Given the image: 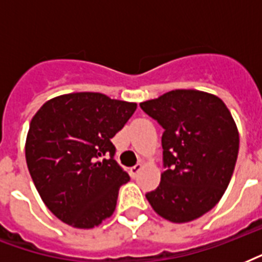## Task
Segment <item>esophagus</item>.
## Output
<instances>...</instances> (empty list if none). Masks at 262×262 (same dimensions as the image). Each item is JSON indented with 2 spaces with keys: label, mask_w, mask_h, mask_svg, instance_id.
<instances>
[{
  "label": "esophagus",
  "mask_w": 262,
  "mask_h": 262,
  "mask_svg": "<svg viewBox=\"0 0 262 262\" xmlns=\"http://www.w3.org/2000/svg\"><path fill=\"white\" fill-rule=\"evenodd\" d=\"M141 168H143V164L141 163H137L136 166H133V167L130 168V175H132V178H136L137 175H139V172L141 171Z\"/></svg>",
  "instance_id": "esophagus-1"
}]
</instances>
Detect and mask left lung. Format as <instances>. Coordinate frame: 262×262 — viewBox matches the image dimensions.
Returning <instances> with one entry per match:
<instances>
[{
    "label": "left lung",
    "mask_w": 262,
    "mask_h": 262,
    "mask_svg": "<svg viewBox=\"0 0 262 262\" xmlns=\"http://www.w3.org/2000/svg\"><path fill=\"white\" fill-rule=\"evenodd\" d=\"M164 129L159 186L145 194L159 216L172 223L199 219L219 203L231 181L239 133L216 95L174 90L140 103Z\"/></svg>",
    "instance_id": "8db88e82"
}]
</instances>
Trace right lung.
<instances>
[{"instance_id":"1","label":"right lung","mask_w":262,"mask_h":262,"mask_svg":"<svg viewBox=\"0 0 262 262\" xmlns=\"http://www.w3.org/2000/svg\"><path fill=\"white\" fill-rule=\"evenodd\" d=\"M136 103L99 92L47 100L32 117L26 140L28 171L40 199L63 223L94 228L115 211L129 175L114 160L111 139Z\"/></svg>"}]
</instances>
